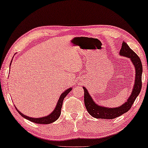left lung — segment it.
Segmentation results:
<instances>
[{
    "instance_id": "8db88e82",
    "label": "left lung",
    "mask_w": 148,
    "mask_h": 148,
    "mask_svg": "<svg viewBox=\"0 0 148 148\" xmlns=\"http://www.w3.org/2000/svg\"><path fill=\"white\" fill-rule=\"evenodd\" d=\"M121 56H127L131 58V61L135 65L136 75H135V82L133 92L131 93V96L125 104L121 105L118 108H106V107L100 106L93 101L92 98L89 95L88 90L84 88V103L88 112L92 115L93 117L96 119H112L116 117L120 116L124 113L128 112L130 110L131 106L133 104L135 99L137 98L139 93L141 92L142 87V81H141V75H142V64L140 58L134 51H133L127 43L123 42L122 44V48L120 51Z\"/></svg>"
}]
</instances>
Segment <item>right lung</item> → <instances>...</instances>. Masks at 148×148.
I'll list each match as a JSON object with an SVG mask.
<instances>
[{"label": "right lung", "instance_id": "obj_1", "mask_svg": "<svg viewBox=\"0 0 148 148\" xmlns=\"http://www.w3.org/2000/svg\"><path fill=\"white\" fill-rule=\"evenodd\" d=\"M71 89L72 88L68 89V90H66L65 92L62 93V94H61V96H60V98H59V100H58V102L57 103V105H56L55 109H54L53 112H52L50 114L48 115V116L42 117V118H38V119L30 118V117H29V116H25V115L23 114L22 113L20 112L17 108H15L17 109V112H19L22 116L24 117V118L26 119H27V120L32 121V122L38 123V124H49V123H52L54 122L55 121L57 120V119H58V117L60 116V113H61L62 102H63L64 98L66 96V95H67L71 91Z\"/></svg>", "mask_w": 148, "mask_h": 148}]
</instances>
